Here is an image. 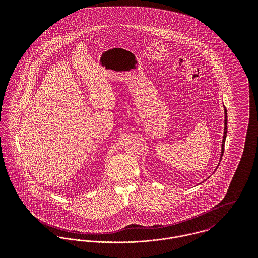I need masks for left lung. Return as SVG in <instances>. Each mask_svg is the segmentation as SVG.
<instances>
[{
    "label": "left lung",
    "mask_w": 258,
    "mask_h": 258,
    "mask_svg": "<svg viewBox=\"0 0 258 258\" xmlns=\"http://www.w3.org/2000/svg\"><path fill=\"white\" fill-rule=\"evenodd\" d=\"M224 109V129H223V137H222V142H221V158H220V162H221V157L223 155V151H224V142H225V138H226V133H227V112L226 108L223 107ZM220 165V164H219ZM218 165V166H219ZM218 168V167H217Z\"/></svg>",
    "instance_id": "left-lung-1"
}]
</instances>
